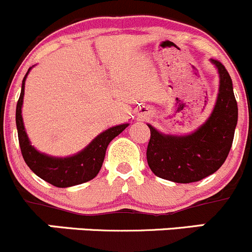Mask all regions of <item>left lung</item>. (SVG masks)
Returning <instances> with one entry per match:
<instances>
[{
	"instance_id": "obj_1",
	"label": "left lung",
	"mask_w": 252,
	"mask_h": 252,
	"mask_svg": "<svg viewBox=\"0 0 252 252\" xmlns=\"http://www.w3.org/2000/svg\"><path fill=\"white\" fill-rule=\"evenodd\" d=\"M219 73V92L208 120L186 136L164 134L151 129L147 161L157 176L174 183L200 181L216 173L228 157L238 123V104L233 82L225 67L211 60Z\"/></svg>"
}]
</instances>
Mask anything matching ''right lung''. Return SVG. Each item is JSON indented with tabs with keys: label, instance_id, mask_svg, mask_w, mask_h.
I'll list each match as a JSON object with an SVG mask.
<instances>
[{
	"label": "right lung",
	"instance_id": "right-lung-1",
	"mask_svg": "<svg viewBox=\"0 0 252 252\" xmlns=\"http://www.w3.org/2000/svg\"><path fill=\"white\" fill-rule=\"evenodd\" d=\"M29 71L31 68L28 69L23 82H22L21 95H19L16 109V124L17 131H18L19 146H21L22 156H23L27 165L39 178L56 188H69V186L79 185V184L92 180L98 175L99 170L103 165L104 157H105L109 143L116 136H119L128 126V124L110 127L106 131L101 132L86 148L72 157L56 158V157L40 153L31 144L28 134L24 128L23 118H22L24 84H26V78Z\"/></svg>",
	"mask_w": 252,
	"mask_h": 252
}]
</instances>
